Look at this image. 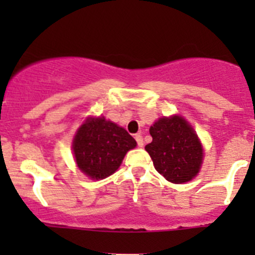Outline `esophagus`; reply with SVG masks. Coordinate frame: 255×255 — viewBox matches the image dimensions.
<instances>
[{
    "label": "esophagus",
    "instance_id": "34e87169",
    "mask_svg": "<svg viewBox=\"0 0 255 255\" xmlns=\"http://www.w3.org/2000/svg\"><path fill=\"white\" fill-rule=\"evenodd\" d=\"M135 140H137V144H138V146H139V148H142L143 146V144H144V142H143V137L140 134H137L135 135Z\"/></svg>",
    "mask_w": 255,
    "mask_h": 255
}]
</instances>
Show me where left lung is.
<instances>
[{
  "instance_id": "left-lung-1",
  "label": "left lung",
  "mask_w": 255,
  "mask_h": 255,
  "mask_svg": "<svg viewBox=\"0 0 255 255\" xmlns=\"http://www.w3.org/2000/svg\"><path fill=\"white\" fill-rule=\"evenodd\" d=\"M149 133L153 140L146 144L145 150L160 175L174 184H184L197 175L204 156L202 146L184 118H160Z\"/></svg>"
}]
</instances>
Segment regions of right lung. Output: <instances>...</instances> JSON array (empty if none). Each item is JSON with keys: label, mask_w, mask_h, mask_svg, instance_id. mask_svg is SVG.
<instances>
[{"label": "right lung", "mask_w": 255, "mask_h": 255, "mask_svg": "<svg viewBox=\"0 0 255 255\" xmlns=\"http://www.w3.org/2000/svg\"><path fill=\"white\" fill-rule=\"evenodd\" d=\"M135 145L134 138L125 128L99 117L89 118L79 128L73 149L80 170L100 180L112 175L126 153Z\"/></svg>", "instance_id": "add662e5"}]
</instances>
